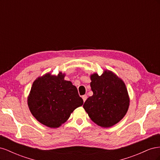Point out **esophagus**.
Wrapping results in <instances>:
<instances>
[{"label":"esophagus","instance_id":"esophagus-1","mask_svg":"<svg viewBox=\"0 0 160 160\" xmlns=\"http://www.w3.org/2000/svg\"><path fill=\"white\" fill-rule=\"evenodd\" d=\"M87 98H88V96H87L86 95H83V96H82V99H83V101H84V102H85V101H86Z\"/></svg>","mask_w":160,"mask_h":160}]
</instances>
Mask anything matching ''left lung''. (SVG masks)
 Segmentation results:
<instances>
[{
  "mask_svg": "<svg viewBox=\"0 0 160 160\" xmlns=\"http://www.w3.org/2000/svg\"><path fill=\"white\" fill-rule=\"evenodd\" d=\"M93 95L85 101L83 108L93 122L102 128L118 123L127 113L129 97L123 80L109 70L91 75Z\"/></svg>",
  "mask_w": 160,
  "mask_h": 160,
  "instance_id": "obj_1",
  "label": "left lung"
}]
</instances>
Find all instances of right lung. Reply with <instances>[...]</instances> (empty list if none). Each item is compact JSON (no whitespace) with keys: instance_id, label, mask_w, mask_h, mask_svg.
Here are the masks:
<instances>
[{"instance_id":"obj_1","label":"right lung","mask_w":160,"mask_h":160,"mask_svg":"<svg viewBox=\"0 0 160 160\" xmlns=\"http://www.w3.org/2000/svg\"><path fill=\"white\" fill-rule=\"evenodd\" d=\"M65 74L47 73L33 82L27 103L32 115L41 123L57 128L64 123L76 108L83 104L77 89Z\"/></svg>"}]
</instances>
